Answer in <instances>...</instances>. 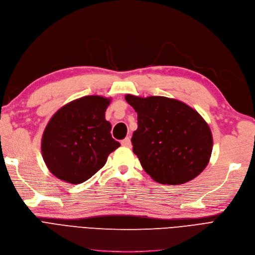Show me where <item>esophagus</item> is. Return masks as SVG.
<instances>
[{"label": "esophagus", "instance_id": "34e87169", "mask_svg": "<svg viewBox=\"0 0 255 255\" xmlns=\"http://www.w3.org/2000/svg\"><path fill=\"white\" fill-rule=\"evenodd\" d=\"M121 144L124 145V146H128V147H129V146H130V139H129L128 137L125 138V139L122 140V141H121Z\"/></svg>", "mask_w": 255, "mask_h": 255}]
</instances>
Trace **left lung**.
<instances>
[{"mask_svg": "<svg viewBox=\"0 0 255 255\" xmlns=\"http://www.w3.org/2000/svg\"><path fill=\"white\" fill-rule=\"evenodd\" d=\"M137 112L133 152L157 182L181 184L204 171L212 153V134L199 114L178 100L127 95Z\"/></svg>", "mask_w": 255, "mask_h": 255, "instance_id": "obj_1", "label": "left lung"}]
</instances>
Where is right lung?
I'll return each instance as SVG.
<instances>
[{"label": "right lung", "mask_w": 255, "mask_h": 255, "mask_svg": "<svg viewBox=\"0 0 255 255\" xmlns=\"http://www.w3.org/2000/svg\"><path fill=\"white\" fill-rule=\"evenodd\" d=\"M110 99L100 96L69 102L48 122L42 137V155L49 171L61 180L78 184L90 179L120 146L105 120Z\"/></svg>", "instance_id": "add662e5"}]
</instances>
